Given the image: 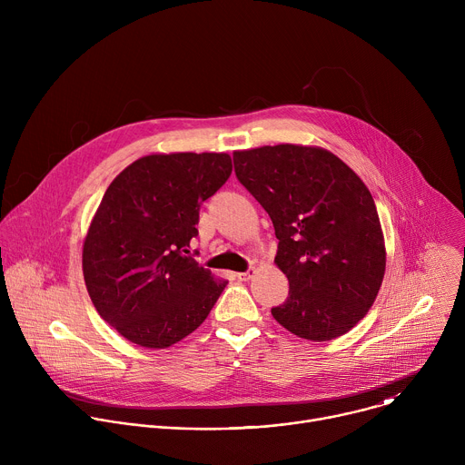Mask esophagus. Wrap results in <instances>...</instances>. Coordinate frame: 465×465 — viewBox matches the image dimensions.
I'll list each match as a JSON object with an SVG mask.
<instances>
[{
  "label": "esophagus",
  "mask_w": 465,
  "mask_h": 465,
  "mask_svg": "<svg viewBox=\"0 0 465 465\" xmlns=\"http://www.w3.org/2000/svg\"><path fill=\"white\" fill-rule=\"evenodd\" d=\"M253 274H255V269H248L246 272H239V274H235V276H237L239 282H248V280L253 278Z\"/></svg>",
  "instance_id": "esophagus-1"
}]
</instances>
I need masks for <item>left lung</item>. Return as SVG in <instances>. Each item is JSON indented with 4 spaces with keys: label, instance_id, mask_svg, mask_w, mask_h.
I'll list each match as a JSON object with an SVG mask.
<instances>
[{
    "label": "left lung",
    "instance_id": "1",
    "mask_svg": "<svg viewBox=\"0 0 465 465\" xmlns=\"http://www.w3.org/2000/svg\"><path fill=\"white\" fill-rule=\"evenodd\" d=\"M233 163L280 241L274 262L289 280V298L272 316L305 341L346 335L373 305L386 269L370 189L322 147L235 151Z\"/></svg>",
    "mask_w": 465,
    "mask_h": 465
}]
</instances>
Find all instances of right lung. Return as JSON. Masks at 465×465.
<instances>
[{
	"label": "right lung",
	"instance_id": "add662e5",
	"mask_svg": "<svg viewBox=\"0 0 465 465\" xmlns=\"http://www.w3.org/2000/svg\"><path fill=\"white\" fill-rule=\"evenodd\" d=\"M232 174L226 153L149 154L108 185L83 244L88 294L121 337L169 348L201 325L226 280L189 253L201 204Z\"/></svg>",
	"mask_w": 465,
	"mask_h": 465
}]
</instances>
